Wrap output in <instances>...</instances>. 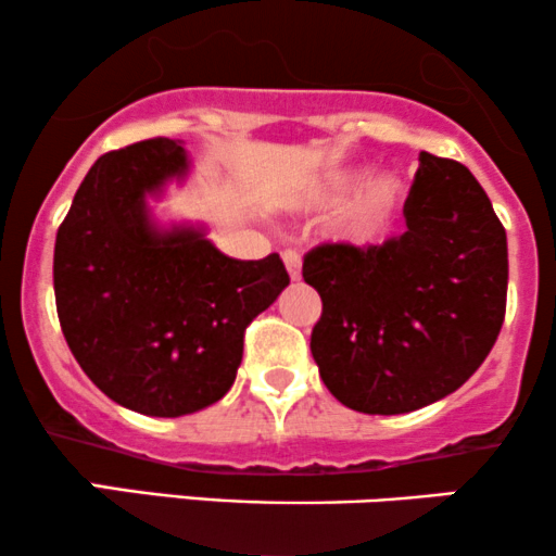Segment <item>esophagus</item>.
<instances>
[{
	"mask_svg": "<svg viewBox=\"0 0 556 556\" xmlns=\"http://www.w3.org/2000/svg\"><path fill=\"white\" fill-rule=\"evenodd\" d=\"M285 266H287V274H290L292 282H298L300 274H303V258H300L298 251H285Z\"/></svg>",
	"mask_w": 556,
	"mask_h": 556,
	"instance_id": "esophagus-1",
	"label": "esophagus"
}]
</instances>
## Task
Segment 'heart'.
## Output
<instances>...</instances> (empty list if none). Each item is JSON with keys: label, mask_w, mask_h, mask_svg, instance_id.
Wrapping results in <instances>:
<instances>
[{"label": "heart", "mask_w": 556, "mask_h": 556, "mask_svg": "<svg viewBox=\"0 0 556 556\" xmlns=\"http://www.w3.org/2000/svg\"><path fill=\"white\" fill-rule=\"evenodd\" d=\"M363 169L348 167L324 177L311 193L314 206H331L350 193L331 219V238L348 245H371L387 232L405 201V180L392 169L371 172L359 186ZM359 186L358 189L354 185Z\"/></svg>", "instance_id": "obj_1"}]
</instances>
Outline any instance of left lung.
<instances>
[{"label":"left lung","instance_id":"obj_1","mask_svg":"<svg viewBox=\"0 0 556 556\" xmlns=\"http://www.w3.org/2000/svg\"><path fill=\"white\" fill-rule=\"evenodd\" d=\"M407 229L384 245H318L303 279L321 295L311 353L342 405L400 416L478 371L507 308V235L468 167L420 154Z\"/></svg>","mask_w":556,"mask_h":556}]
</instances>
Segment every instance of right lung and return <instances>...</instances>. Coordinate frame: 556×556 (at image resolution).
<instances>
[{
    "mask_svg": "<svg viewBox=\"0 0 556 556\" xmlns=\"http://www.w3.org/2000/svg\"><path fill=\"white\" fill-rule=\"evenodd\" d=\"M188 172L182 140L104 154L54 242L62 334L88 379L140 416L180 418L225 397L245 327L290 285L277 253L229 258L206 227L159 225L149 195Z\"/></svg>",
    "mask_w": 556,
    "mask_h": 556,
    "instance_id": "add662e5",
    "label": "right lung"
}]
</instances>
